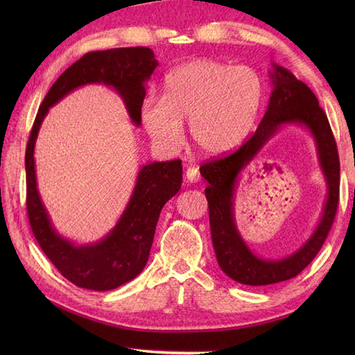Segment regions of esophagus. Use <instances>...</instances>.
<instances>
[{"label": "esophagus", "mask_w": 355, "mask_h": 355, "mask_svg": "<svg viewBox=\"0 0 355 355\" xmlns=\"http://www.w3.org/2000/svg\"><path fill=\"white\" fill-rule=\"evenodd\" d=\"M185 176H187V180H188V182H198V180L201 179L200 171H198V168H196V167H188Z\"/></svg>", "instance_id": "obj_1"}]
</instances>
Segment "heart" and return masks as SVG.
Segmentation results:
<instances>
[{
	"mask_svg": "<svg viewBox=\"0 0 355 355\" xmlns=\"http://www.w3.org/2000/svg\"><path fill=\"white\" fill-rule=\"evenodd\" d=\"M265 85L256 69L198 59L180 65L164 80L161 101L148 98L141 120L153 141L176 151L184 127L201 153L223 155L240 148L253 132L263 103Z\"/></svg>",
	"mask_w": 355,
	"mask_h": 355,
	"instance_id": "heart-1",
	"label": "heart"
}]
</instances>
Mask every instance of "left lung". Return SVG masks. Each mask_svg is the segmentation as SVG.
Masks as SVG:
<instances>
[{"mask_svg":"<svg viewBox=\"0 0 355 355\" xmlns=\"http://www.w3.org/2000/svg\"><path fill=\"white\" fill-rule=\"evenodd\" d=\"M270 78V103L254 135L231 155L211 159L200 167L201 176L209 182L206 198L218 263L234 282L247 286L275 284L302 272L327 239L339 202V155L327 115L320 108L313 90L288 69L272 63ZM286 123L302 125L313 136L328 184V198L318 228L296 252L283 260H263L248 249L238 232L233 218V194L241 171Z\"/></svg>","mask_w":355,"mask_h":355,"instance_id":"left-lung-1","label":"left lung"}]
</instances>
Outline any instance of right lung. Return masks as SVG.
<instances>
[{
    "mask_svg": "<svg viewBox=\"0 0 355 355\" xmlns=\"http://www.w3.org/2000/svg\"><path fill=\"white\" fill-rule=\"evenodd\" d=\"M158 67L148 47L90 51L63 72L42 101L29 135L25 155L26 209L32 232L59 272L75 286L105 292L133 280L145 268L159 211L182 187V161L148 163L139 170L136 185L115 227L93 244H75L55 230L40 197L35 175V142L53 105L85 84L112 87L125 105L133 124L141 125L146 81Z\"/></svg>",
    "mask_w": 355,
    "mask_h": 355,
    "instance_id": "add662e5",
    "label": "right lung"
}]
</instances>
